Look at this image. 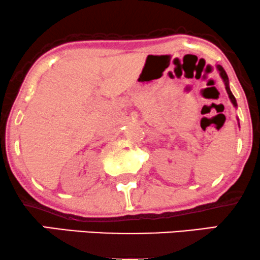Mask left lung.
<instances>
[{
  "instance_id": "obj_1",
  "label": "left lung",
  "mask_w": 260,
  "mask_h": 260,
  "mask_svg": "<svg viewBox=\"0 0 260 260\" xmlns=\"http://www.w3.org/2000/svg\"><path fill=\"white\" fill-rule=\"evenodd\" d=\"M216 70H217V72H219L220 77H221L223 84H225V89H226V91H228L229 98H230V100H231L232 105H234L235 107H237V101H236L234 94H232L231 90H230V83H229V77H228V74H226L225 70H223V68H222L220 64L216 66ZM237 121H238V118H237ZM238 126H240V122H238Z\"/></svg>"
}]
</instances>
